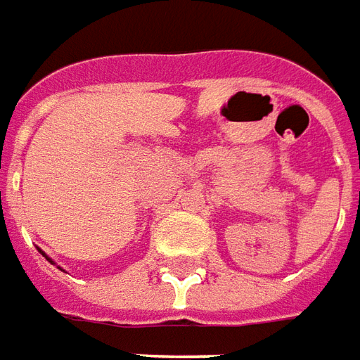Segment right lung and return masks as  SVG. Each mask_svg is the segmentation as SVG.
Listing matches in <instances>:
<instances>
[{"label":"right lung","instance_id":"add662e5","mask_svg":"<svg viewBox=\"0 0 360 360\" xmlns=\"http://www.w3.org/2000/svg\"><path fill=\"white\" fill-rule=\"evenodd\" d=\"M44 256H46V254H44Z\"/></svg>","mask_w":360,"mask_h":360}]
</instances>
